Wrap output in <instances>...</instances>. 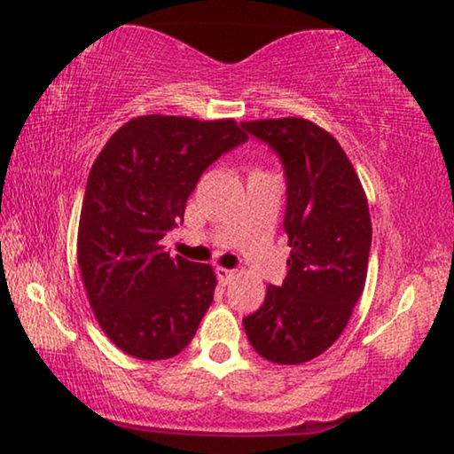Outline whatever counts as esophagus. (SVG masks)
<instances>
[{"label": "esophagus", "mask_w": 454, "mask_h": 454, "mask_svg": "<svg viewBox=\"0 0 454 454\" xmlns=\"http://www.w3.org/2000/svg\"><path fill=\"white\" fill-rule=\"evenodd\" d=\"M215 272H216V278H219V281H221L223 285L231 283V278L235 277V270H231V269H223V266H216Z\"/></svg>", "instance_id": "34e87169"}]
</instances>
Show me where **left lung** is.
Returning <instances> with one entry per match:
<instances>
[{
    "label": "left lung",
    "instance_id": "left-lung-1",
    "mask_svg": "<svg viewBox=\"0 0 454 454\" xmlns=\"http://www.w3.org/2000/svg\"><path fill=\"white\" fill-rule=\"evenodd\" d=\"M283 165L287 275L269 285L246 316L247 340L275 364H303L325 353L362 295L372 246L368 200L337 140L312 121L283 117L239 123Z\"/></svg>",
    "mask_w": 454,
    "mask_h": 454
}]
</instances>
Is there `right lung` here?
<instances>
[{
  "instance_id": "right-lung-1",
  "label": "right lung",
  "mask_w": 454,
  "mask_h": 454,
  "mask_svg": "<svg viewBox=\"0 0 454 454\" xmlns=\"http://www.w3.org/2000/svg\"><path fill=\"white\" fill-rule=\"evenodd\" d=\"M247 142L233 120L145 115L98 153L78 225V266L92 312L128 356L169 359L194 339L215 297L208 264L169 256L160 239L184 223L198 179Z\"/></svg>"
}]
</instances>
